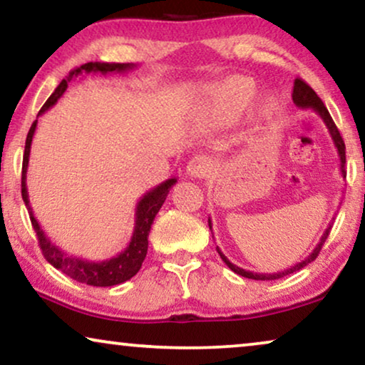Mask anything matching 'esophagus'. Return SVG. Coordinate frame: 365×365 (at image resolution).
I'll return each mask as SVG.
<instances>
[{
	"label": "esophagus",
	"instance_id": "esophagus-1",
	"mask_svg": "<svg viewBox=\"0 0 365 365\" xmlns=\"http://www.w3.org/2000/svg\"><path fill=\"white\" fill-rule=\"evenodd\" d=\"M211 168H212L211 159L206 156H196L189 161L186 171L189 176L192 178H204L209 171H211Z\"/></svg>",
	"mask_w": 365,
	"mask_h": 365
}]
</instances>
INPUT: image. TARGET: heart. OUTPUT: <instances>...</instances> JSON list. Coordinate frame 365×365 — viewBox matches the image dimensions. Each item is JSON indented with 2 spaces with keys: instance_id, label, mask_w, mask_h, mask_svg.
<instances>
[{
  "instance_id": "1",
  "label": "heart",
  "mask_w": 365,
  "mask_h": 365,
  "mask_svg": "<svg viewBox=\"0 0 365 365\" xmlns=\"http://www.w3.org/2000/svg\"><path fill=\"white\" fill-rule=\"evenodd\" d=\"M252 98L251 84L239 81V79H229V81L219 84L212 93V108L216 116L221 121H232L244 111Z\"/></svg>"
}]
</instances>
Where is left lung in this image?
I'll use <instances>...</instances> for the list:
<instances>
[{"label": "left lung", "instance_id": "obj_1", "mask_svg": "<svg viewBox=\"0 0 365 365\" xmlns=\"http://www.w3.org/2000/svg\"><path fill=\"white\" fill-rule=\"evenodd\" d=\"M292 99H294V104H296L297 108H301V109H312V111H316V113L319 114V116H321L324 124H326L327 129H329V134H331V138H332V141H334V146H336V149H337L339 161H341V174H342L344 178H346V169H344V166H346V144H344L341 133H339L337 126H336V124H334L331 114H329V111H327V108L324 106L322 99L317 96L316 91H314V89H312L311 86H309L307 83H304L302 79H299V78L296 79V81H294ZM207 222H209V229H212L211 217L207 219ZM331 227H332V224H329V227L326 229V231H324L321 241H319L316 249H314V251H312L311 254H309V256H307L306 259H304V261L297 262L296 266L289 267V269H286V271H282V272L257 274V272L246 271V269H241V267L234 266V264H232L231 261H229V259L221 252V249H219V247H216V249H217L219 256H221L222 261L226 262V266H227L229 269H231V271L239 274V276L247 277V279H254V281H274V279H281V277H284V276H289V274L296 272V271H299V269L306 267L309 262H312L314 259H316V257L319 256V252H321L324 242H326L329 232H331ZM212 237H214V236H212Z\"/></svg>", "mask_w": 365, "mask_h": 365}]
</instances>
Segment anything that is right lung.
I'll return each mask as SVG.
<instances>
[{
    "label": "right lung",
    "mask_w": 365,
    "mask_h": 365,
    "mask_svg": "<svg viewBox=\"0 0 365 365\" xmlns=\"http://www.w3.org/2000/svg\"><path fill=\"white\" fill-rule=\"evenodd\" d=\"M136 68V64L133 63H86L83 66H79L71 71L59 83V86L54 89V93L48 98V101L44 103V106L39 109L38 116H41L44 111H48L49 108L53 106L54 103L58 101L59 98L63 96L64 91L68 89V83H71L74 76L81 73H101V74H109V73H126L129 69ZM38 119L31 124L29 128V133L26 136V146H24V156H23V173H21V196L23 201L26 204L29 219H31L33 229L38 236L39 247H41L43 256L46 257V261L59 269L63 274H66L74 281L88 284V286H96V287H111L118 286V284L126 282L133 276H136L139 269L143 266L144 257L148 254V236L149 231H151L153 221L159 212V209L166 201L169 189H171L174 184L178 182L176 178L168 179L156 186L151 191L144 194V196L139 199L136 206V221H134V231L133 237L129 241L128 247L124 249L123 252H119L118 256H113L111 259H106V261H86V259L69 256L63 251L61 247L56 246V244L51 242L44 231L39 226L38 219L34 217V212L31 206H29L28 199V189H26V173H28V163H29V153H31V141L34 136V131H36Z\"/></svg>",
    "instance_id": "obj_1"
}]
</instances>
